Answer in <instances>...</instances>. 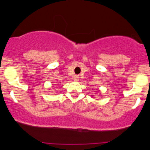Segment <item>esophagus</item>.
Instances as JSON below:
<instances>
[{"label":"esophagus","mask_w":150,"mask_h":150,"mask_svg":"<svg viewBox=\"0 0 150 150\" xmlns=\"http://www.w3.org/2000/svg\"><path fill=\"white\" fill-rule=\"evenodd\" d=\"M74 80L77 81L79 80V77L78 76H74Z\"/></svg>","instance_id":"obj_1"}]
</instances>
